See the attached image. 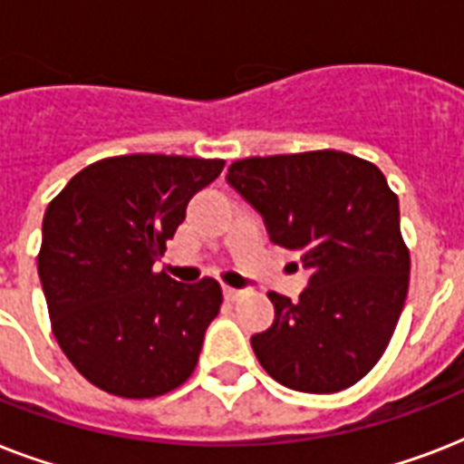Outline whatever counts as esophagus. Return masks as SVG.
<instances>
[{
    "instance_id": "1",
    "label": "esophagus",
    "mask_w": 464,
    "mask_h": 464,
    "mask_svg": "<svg viewBox=\"0 0 464 464\" xmlns=\"http://www.w3.org/2000/svg\"><path fill=\"white\" fill-rule=\"evenodd\" d=\"M224 296L228 298V301H238V298L243 296V291L233 289V286H224Z\"/></svg>"
}]
</instances>
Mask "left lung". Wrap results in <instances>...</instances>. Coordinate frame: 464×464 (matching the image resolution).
I'll return each mask as SVG.
<instances>
[{
  "label": "left lung",
  "instance_id": "1",
  "mask_svg": "<svg viewBox=\"0 0 464 464\" xmlns=\"http://www.w3.org/2000/svg\"><path fill=\"white\" fill-rule=\"evenodd\" d=\"M226 180L260 211L269 240L310 269L296 304L267 294L275 323L250 339L262 368L313 395L359 382L390 344L410 286L400 202L385 175L324 149L236 160Z\"/></svg>",
  "mask_w": 464,
  "mask_h": 464
}]
</instances>
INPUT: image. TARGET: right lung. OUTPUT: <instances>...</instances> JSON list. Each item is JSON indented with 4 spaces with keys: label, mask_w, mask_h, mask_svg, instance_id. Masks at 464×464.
Instances as JSON below:
<instances>
[{
    "label": "right lung",
    "mask_w": 464,
    "mask_h": 464,
    "mask_svg": "<svg viewBox=\"0 0 464 464\" xmlns=\"http://www.w3.org/2000/svg\"><path fill=\"white\" fill-rule=\"evenodd\" d=\"M221 159L112 156L91 163L47 204L38 275L62 352L96 388L127 400L188 381L218 315L214 279L180 284L154 262Z\"/></svg>",
    "instance_id": "add662e5"
}]
</instances>
